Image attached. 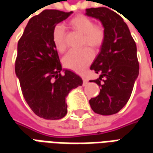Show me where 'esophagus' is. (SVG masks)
Here are the masks:
<instances>
[{"instance_id":"1","label":"esophagus","mask_w":153,"mask_h":153,"mask_svg":"<svg viewBox=\"0 0 153 153\" xmlns=\"http://www.w3.org/2000/svg\"><path fill=\"white\" fill-rule=\"evenodd\" d=\"M82 79H83V85H86V84H88V79H87L86 77L83 76L82 77Z\"/></svg>"}]
</instances>
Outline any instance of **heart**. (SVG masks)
<instances>
[{
    "label": "heart",
    "mask_w": 153,
    "mask_h": 153,
    "mask_svg": "<svg viewBox=\"0 0 153 153\" xmlns=\"http://www.w3.org/2000/svg\"><path fill=\"white\" fill-rule=\"evenodd\" d=\"M68 25L70 28L80 34H83L82 43L88 45L93 49H97L102 45L105 39L104 28L100 25H94L93 20L85 15H77L71 19ZM65 31L61 25L55 26L52 30V42L54 46L59 52L65 50ZM93 58V54L88 48L69 51L64 57V65L81 73L89 65Z\"/></svg>",
    "instance_id": "1"
}]
</instances>
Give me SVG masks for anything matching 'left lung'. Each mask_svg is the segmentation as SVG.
I'll use <instances>...</instances> for the list:
<instances>
[{"label": "left lung", "instance_id": "left-lung-1", "mask_svg": "<svg viewBox=\"0 0 153 153\" xmlns=\"http://www.w3.org/2000/svg\"><path fill=\"white\" fill-rule=\"evenodd\" d=\"M85 15L98 19L105 31L100 52L90 67L100 74L90 82L101 86V89L89 104L94 112L113 115L127 103L138 76L137 47L127 25L113 10L106 7L87 9Z\"/></svg>", "mask_w": 153, "mask_h": 153}]
</instances>
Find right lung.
Wrapping results in <instances>:
<instances>
[{"mask_svg":"<svg viewBox=\"0 0 153 153\" xmlns=\"http://www.w3.org/2000/svg\"><path fill=\"white\" fill-rule=\"evenodd\" d=\"M72 13L43 10L30 19L18 42L15 74L29 107L45 120L63 118L67 114L66 97L83 84L81 77L62 69L52 42L54 27Z\"/></svg>","mask_w":153,"mask_h":153,"instance_id":"1","label":"right lung"}]
</instances>
